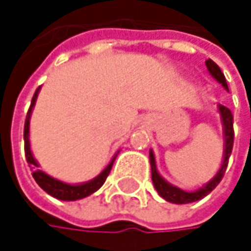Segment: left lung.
I'll return each mask as SVG.
<instances>
[{"instance_id":"8db88e82","label":"left lung","mask_w":251,"mask_h":251,"mask_svg":"<svg viewBox=\"0 0 251 251\" xmlns=\"http://www.w3.org/2000/svg\"><path fill=\"white\" fill-rule=\"evenodd\" d=\"M206 68L208 71L211 73V75L214 76L218 82H221L224 85V88L228 90V85H226V79L223 71L220 70V67L212 61V59H208L206 61ZM220 112H221V118H223V124H224V132H226V154H224V163L220 169V172L217 173V176L209 181L206 183L202 189L196 190V192H184V190H180L175 186L169 184L161 176L157 173V169H155V160H154V154L150 152V161H151V178H152V183H154V187L157 189L158 195L161 198H164L166 201L172 202V203H190V202H196L202 198H205L206 195H209L218 184L220 181L223 180V177L226 175V166H228V158L231 155V151H232V144H234V116L231 113V110L226 107V106H220Z\"/></svg>"}]
</instances>
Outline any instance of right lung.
I'll return each mask as SVG.
<instances>
[{
	"mask_svg": "<svg viewBox=\"0 0 251 251\" xmlns=\"http://www.w3.org/2000/svg\"><path fill=\"white\" fill-rule=\"evenodd\" d=\"M37 91L39 88L36 90L33 99H31V103H30V107H28V112H27V116H25V160L28 164L31 166H37L36 160L33 158L31 155V151H30V142H28V119H30V113H31V107L34 106V101H36V97H37ZM113 161L115 158L112 160V163L104 169V172L100 176H97L96 178H93L91 181H87V183H82V184H67V183H62L59 180H55L53 177L45 175L42 170L36 169L31 176L33 178L36 180V183L46 192L49 193L50 196L56 198V199H61V201H76V199H82L91 193H94L96 190H99L103 183L106 181L107 176L112 170V166H113Z\"/></svg>",
	"mask_w": 251,
	"mask_h": 251,
	"instance_id": "right-lung-1",
	"label": "right lung"
}]
</instances>
